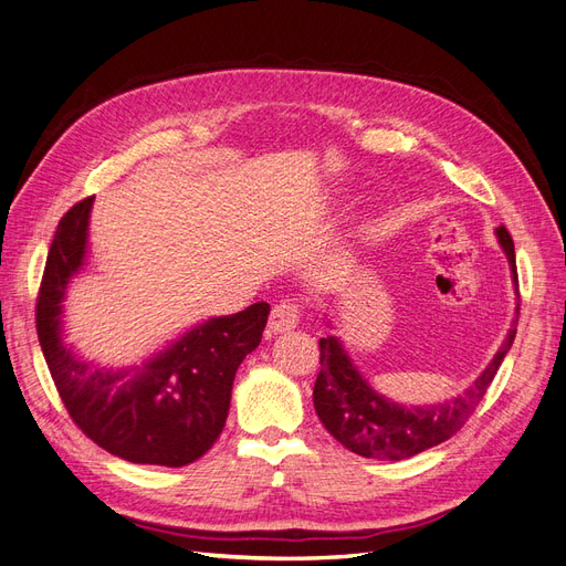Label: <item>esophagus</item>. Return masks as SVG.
<instances>
[{
    "label": "esophagus",
    "mask_w": 566,
    "mask_h": 566,
    "mask_svg": "<svg viewBox=\"0 0 566 566\" xmlns=\"http://www.w3.org/2000/svg\"><path fill=\"white\" fill-rule=\"evenodd\" d=\"M300 323V306L295 302L290 300H283L279 302L276 306L271 310V316H269V331L273 335H281V333H287L297 328Z\"/></svg>",
    "instance_id": "esophagus-1"
}]
</instances>
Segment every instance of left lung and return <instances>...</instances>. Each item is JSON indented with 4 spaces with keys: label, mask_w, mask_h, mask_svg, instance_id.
I'll use <instances>...</instances> for the list:
<instances>
[{
    "label": "left lung",
    "mask_w": 566,
    "mask_h": 566,
    "mask_svg": "<svg viewBox=\"0 0 566 566\" xmlns=\"http://www.w3.org/2000/svg\"><path fill=\"white\" fill-rule=\"evenodd\" d=\"M495 238H499V245L507 256L512 285H515V321H512L501 349L495 352L489 366L458 397L424 406H403L391 401L385 394L370 387L361 370L354 366L349 352L337 335L318 339L321 373L314 385V408L325 430L342 447L356 455L375 460L413 458L451 439L472 416L474 406L482 401L493 375L499 373L505 354L510 352L512 342H515L520 318L515 245H512V238L505 227L495 229ZM325 325L333 328V321L328 316H325Z\"/></svg>",
    "instance_id": "left-lung-1"
}]
</instances>
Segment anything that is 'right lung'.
<instances>
[{
    "mask_svg": "<svg viewBox=\"0 0 566 566\" xmlns=\"http://www.w3.org/2000/svg\"><path fill=\"white\" fill-rule=\"evenodd\" d=\"M94 198L59 221L38 300V337L51 378L101 449L139 465L184 468L212 449L227 424L238 366L260 347L269 304L205 318L132 366H101L65 342V297L87 266Z\"/></svg>",
    "mask_w": 566,
    "mask_h": 566,
    "instance_id": "right-lung-1",
    "label": "right lung"
}]
</instances>
